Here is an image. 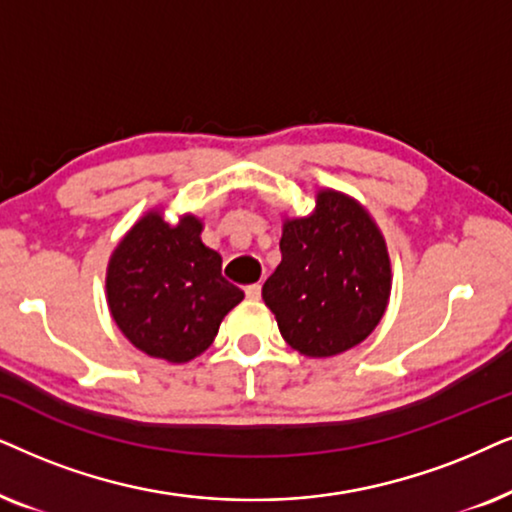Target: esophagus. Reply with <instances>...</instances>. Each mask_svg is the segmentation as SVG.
I'll return each instance as SVG.
<instances>
[{
    "instance_id": "obj_1",
    "label": "esophagus",
    "mask_w": 512,
    "mask_h": 512,
    "mask_svg": "<svg viewBox=\"0 0 512 512\" xmlns=\"http://www.w3.org/2000/svg\"><path fill=\"white\" fill-rule=\"evenodd\" d=\"M245 297L248 299H260L262 297V285L260 283H252L245 288Z\"/></svg>"
}]
</instances>
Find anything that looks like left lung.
<instances>
[{"instance_id":"8db88e82","label":"left lung","mask_w":512,"mask_h":512,"mask_svg":"<svg viewBox=\"0 0 512 512\" xmlns=\"http://www.w3.org/2000/svg\"><path fill=\"white\" fill-rule=\"evenodd\" d=\"M281 255L262 297L292 349L337 356L377 327L391 295V262L363 206L332 189L318 192L313 215L283 224Z\"/></svg>"}]
</instances>
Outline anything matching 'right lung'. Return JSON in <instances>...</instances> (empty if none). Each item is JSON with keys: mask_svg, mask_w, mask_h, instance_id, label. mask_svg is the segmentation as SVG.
Listing matches in <instances>:
<instances>
[{"mask_svg": "<svg viewBox=\"0 0 512 512\" xmlns=\"http://www.w3.org/2000/svg\"><path fill=\"white\" fill-rule=\"evenodd\" d=\"M243 290L222 276L220 252L201 241V222L170 227L149 213L128 231L107 267V302L128 342L152 358L187 363L208 349Z\"/></svg>", "mask_w": 512, "mask_h": 512, "instance_id": "right-lung-1", "label": "right lung"}]
</instances>
